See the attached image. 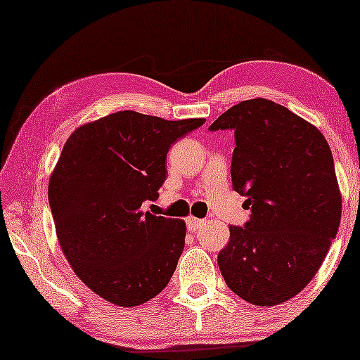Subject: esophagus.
Returning <instances> with one entry per match:
<instances>
[{"label": "esophagus", "mask_w": 360, "mask_h": 360, "mask_svg": "<svg viewBox=\"0 0 360 360\" xmlns=\"http://www.w3.org/2000/svg\"><path fill=\"white\" fill-rule=\"evenodd\" d=\"M205 224V219H198V218H190L186 219V228H188L190 231H196V229H200L201 226Z\"/></svg>", "instance_id": "34e87169"}]
</instances>
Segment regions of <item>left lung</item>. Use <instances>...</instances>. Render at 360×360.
<instances>
[{"instance_id": "8db88e82", "label": "left lung", "mask_w": 360, "mask_h": 360, "mask_svg": "<svg viewBox=\"0 0 360 360\" xmlns=\"http://www.w3.org/2000/svg\"><path fill=\"white\" fill-rule=\"evenodd\" d=\"M234 131L233 188L250 218L229 226L218 254L228 287L257 307L293 298L316 275L336 238L341 193L331 149L313 124L255 98L223 112L210 131Z\"/></svg>"}]
</instances>
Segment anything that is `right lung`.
Returning a JSON list of instances; mask_svg holds the SVG:
<instances>
[{
  "label": "right lung",
  "mask_w": 360,
  "mask_h": 360,
  "mask_svg": "<svg viewBox=\"0 0 360 360\" xmlns=\"http://www.w3.org/2000/svg\"><path fill=\"white\" fill-rule=\"evenodd\" d=\"M205 120L112 112L78 127L49 181L62 252L106 302L137 307L167 287L185 248V223L142 213L159 198L167 152Z\"/></svg>",
  "instance_id": "1"
}]
</instances>
